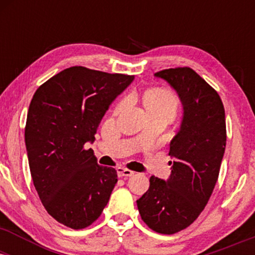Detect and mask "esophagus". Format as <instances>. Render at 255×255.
<instances>
[{"label": "esophagus", "mask_w": 255, "mask_h": 255, "mask_svg": "<svg viewBox=\"0 0 255 255\" xmlns=\"http://www.w3.org/2000/svg\"><path fill=\"white\" fill-rule=\"evenodd\" d=\"M118 175L119 177H130L134 175V171H131L127 168H122V166H120V168H118Z\"/></svg>", "instance_id": "obj_1"}]
</instances>
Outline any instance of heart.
Listing matches in <instances>:
<instances>
[{
	"label": "heart",
	"instance_id": "b5f03b06",
	"mask_svg": "<svg viewBox=\"0 0 255 255\" xmlns=\"http://www.w3.org/2000/svg\"><path fill=\"white\" fill-rule=\"evenodd\" d=\"M128 98H122L114 108V115H119L128 105ZM142 102L150 116L165 115L174 118L177 111L178 101L171 91L165 89L147 90L142 96Z\"/></svg>",
	"mask_w": 255,
	"mask_h": 255
}]
</instances>
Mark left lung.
Listing matches in <instances>:
<instances>
[{"instance_id":"left-lung-1","label":"left lung","mask_w":255,"mask_h":255,"mask_svg":"<svg viewBox=\"0 0 255 255\" xmlns=\"http://www.w3.org/2000/svg\"><path fill=\"white\" fill-rule=\"evenodd\" d=\"M154 77L176 91L183 119L170 142V176L166 181L151 176L136 205L148 228L171 235L189 227L211 197L227 144L225 113L217 91L189 67L164 69Z\"/></svg>"}]
</instances>
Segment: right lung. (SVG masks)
Instances as JSON below:
<instances>
[{
	"label": "right lung",
	"mask_w": 255,
	"mask_h": 255,
	"mask_svg": "<svg viewBox=\"0 0 255 255\" xmlns=\"http://www.w3.org/2000/svg\"><path fill=\"white\" fill-rule=\"evenodd\" d=\"M134 75L75 66L38 87L28 108L25 144L36 191L58 223L84 229L97 221L118 182L92 148L104 114Z\"/></svg>",
	"instance_id": "obj_1"
}]
</instances>
